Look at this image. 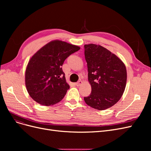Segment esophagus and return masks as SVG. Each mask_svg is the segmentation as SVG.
I'll list each match as a JSON object with an SVG mask.
<instances>
[{
    "instance_id": "esophagus-1",
    "label": "esophagus",
    "mask_w": 151,
    "mask_h": 151,
    "mask_svg": "<svg viewBox=\"0 0 151 151\" xmlns=\"http://www.w3.org/2000/svg\"><path fill=\"white\" fill-rule=\"evenodd\" d=\"M82 84H83V81H79L78 82H77V83H76V85L77 86H80Z\"/></svg>"
}]
</instances>
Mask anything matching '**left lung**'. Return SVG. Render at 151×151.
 Masks as SVG:
<instances>
[{
  "instance_id": "obj_1",
  "label": "left lung",
  "mask_w": 151,
  "mask_h": 151,
  "mask_svg": "<svg viewBox=\"0 0 151 151\" xmlns=\"http://www.w3.org/2000/svg\"><path fill=\"white\" fill-rule=\"evenodd\" d=\"M84 55L91 86V93L84 98V101L98 110L111 107L119 101L125 89L127 76L125 64L101 45H85Z\"/></svg>"
}]
</instances>
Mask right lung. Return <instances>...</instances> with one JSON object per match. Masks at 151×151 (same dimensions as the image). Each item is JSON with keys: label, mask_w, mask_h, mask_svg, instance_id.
Instances as JSON below:
<instances>
[{"label": "right lung", "mask_w": 151, "mask_h": 151, "mask_svg": "<svg viewBox=\"0 0 151 151\" xmlns=\"http://www.w3.org/2000/svg\"><path fill=\"white\" fill-rule=\"evenodd\" d=\"M79 49L78 46L53 40L34 54L25 72L26 87L32 99L44 106L61 101L70 88L62 66L68 56Z\"/></svg>", "instance_id": "add662e5"}]
</instances>
